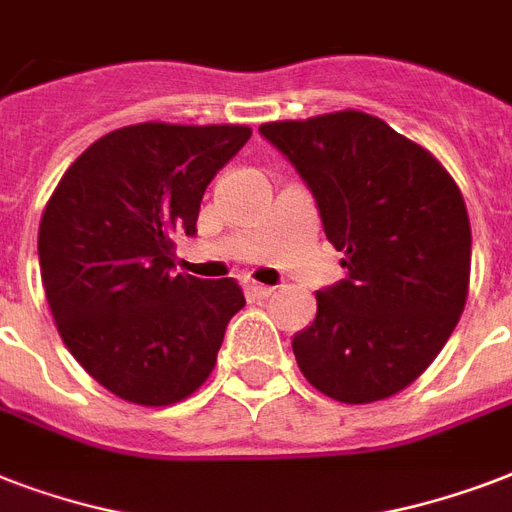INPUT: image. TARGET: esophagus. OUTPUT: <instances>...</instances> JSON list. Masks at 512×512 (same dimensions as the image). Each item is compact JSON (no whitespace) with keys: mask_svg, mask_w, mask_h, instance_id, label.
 <instances>
[{"mask_svg":"<svg viewBox=\"0 0 512 512\" xmlns=\"http://www.w3.org/2000/svg\"><path fill=\"white\" fill-rule=\"evenodd\" d=\"M244 292L255 300H265V297L273 295V287L268 284H257V281H244Z\"/></svg>","mask_w":512,"mask_h":512,"instance_id":"obj_1","label":"esophagus"}]
</instances>
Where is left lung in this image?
I'll list each match as a JSON object with an SVG mask.
<instances>
[{
  "mask_svg": "<svg viewBox=\"0 0 512 512\" xmlns=\"http://www.w3.org/2000/svg\"><path fill=\"white\" fill-rule=\"evenodd\" d=\"M260 135L295 164L348 276L316 292L292 337L305 380L342 404L412 385L460 321L470 220L444 164L364 111L268 122Z\"/></svg>",
  "mask_w": 512,
  "mask_h": 512,
  "instance_id": "obj_1",
  "label": "left lung"
}]
</instances>
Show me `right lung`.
Segmentation results:
<instances>
[{
    "label": "right lung",
    "mask_w": 512,
    "mask_h": 512,
    "mask_svg": "<svg viewBox=\"0 0 512 512\" xmlns=\"http://www.w3.org/2000/svg\"><path fill=\"white\" fill-rule=\"evenodd\" d=\"M252 135L244 124L143 122L95 140L60 177L39 223L47 303L71 356L114 396L170 406L215 369L244 308L233 279L175 273V236Z\"/></svg>",
    "instance_id": "right-lung-1"
}]
</instances>
